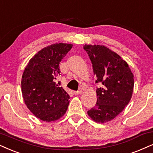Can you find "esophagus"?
Returning <instances> with one entry per match:
<instances>
[{"instance_id":"obj_1","label":"esophagus","mask_w":153,"mask_h":153,"mask_svg":"<svg viewBox=\"0 0 153 153\" xmlns=\"http://www.w3.org/2000/svg\"><path fill=\"white\" fill-rule=\"evenodd\" d=\"M73 94H75V95H78V94H82V90H80L78 91H74V92H73Z\"/></svg>"}]
</instances>
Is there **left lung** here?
I'll return each instance as SVG.
<instances>
[{
	"label": "left lung",
	"instance_id": "8db88e82",
	"mask_svg": "<svg viewBox=\"0 0 153 153\" xmlns=\"http://www.w3.org/2000/svg\"><path fill=\"white\" fill-rule=\"evenodd\" d=\"M93 68L97 83V103L88 111L97 123L111 121L128 105L133 94L134 79L128 63L114 51L104 45L83 46Z\"/></svg>",
	"mask_w": 153,
	"mask_h": 153
}]
</instances>
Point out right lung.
Returning a JSON list of instances; mask_svg holds the SVG:
<instances>
[{
  "mask_svg": "<svg viewBox=\"0 0 153 153\" xmlns=\"http://www.w3.org/2000/svg\"><path fill=\"white\" fill-rule=\"evenodd\" d=\"M73 44L59 43L44 47L29 61L23 72L21 88L27 107L46 122L59 120L65 114L70 96L56 82L59 64Z\"/></svg>",
  "mask_w": 153,
  "mask_h": 153,
  "instance_id": "1",
  "label": "right lung"
}]
</instances>
